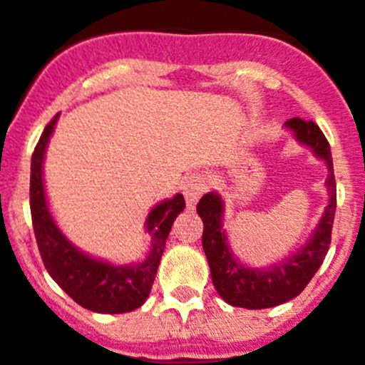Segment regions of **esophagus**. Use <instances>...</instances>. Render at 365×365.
<instances>
[{
  "label": "esophagus",
  "mask_w": 365,
  "mask_h": 365,
  "mask_svg": "<svg viewBox=\"0 0 365 365\" xmlns=\"http://www.w3.org/2000/svg\"><path fill=\"white\" fill-rule=\"evenodd\" d=\"M210 187V178L203 173H194L183 183V196H185L187 203L194 205L203 196V192H207Z\"/></svg>",
  "instance_id": "esophagus-1"
}]
</instances>
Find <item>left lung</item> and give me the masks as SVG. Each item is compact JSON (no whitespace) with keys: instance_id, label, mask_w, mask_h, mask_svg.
<instances>
[{"instance_id":"8db88e82","label":"left lung","mask_w":365,"mask_h":365,"mask_svg":"<svg viewBox=\"0 0 365 365\" xmlns=\"http://www.w3.org/2000/svg\"><path fill=\"white\" fill-rule=\"evenodd\" d=\"M286 128L292 129L295 138L301 144L312 148L317 158L324 160L328 165V207L304 247L281 263L268 268H254L240 263V259L234 257L232 248L229 247V237L223 229V200L220 194L209 192L200 200L196 210L203 220L202 245L209 261L214 288L230 306L263 309L292 301L304 290L315 272L321 268L331 243L336 185L329 144L324 133L313 120L290 118L286 122Z\"/></svg>"}]
</instances>
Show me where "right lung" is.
Returning <instances> with one entry per match:
<instances>
[{"label":"right lung","instance_id":"obj_1","mask_svg":"<svg viewBox=\"0 0 365 365\" xmlns=\"http://www.w3.org/2000/svg\"><path fill=\"white\" fill-rule=\"evenodd\" d=\"M59 115L44 128L30 165V212L41 259L50 277L77 304L97 313H125L140 308L149 297L163 248L176 216L185 209L182 194L158 203L145 220L151 250L140 263L111 264L84 254L66 240L46 203L43 183V160Z\"/></svg>","mask_w":365,"mask_h":365}]
</instances>
